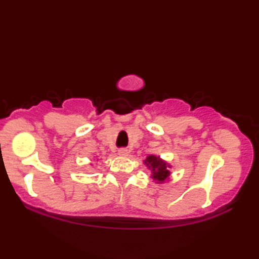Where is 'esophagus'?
<instances>
[{
  "label": "esophagus",
  "mask_w": 259,
  "mask_h": 259,
  "mask_svg": "<svg viewBox=\"0 0 259 259\" xmlns=\"http://www.w3.org/2000/svg\"><path fill=\"white\" fill-rule=\"evenodd\" d=\"M128 154H129V152H128V150H126V148H121V150H119V155L128 156Z\"/></svg>",
  "instance_id": "esophagus-1"
}]
</instances>
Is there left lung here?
Returning <instances> with one entry per match:
<instances>
[{"label":"left lung","mask_w":259,"mask_h":259,"mask_svg":"<svg viewBox=\"0 0 259 259\" xmlns=\"http://www.w3.org/2000/svg\"><path fill=\"white\" fill-rule=\"evenodd\" d=\"M144 164L151 171V178L155 182V184H163L170 179V168L171 164L168 163L165 160L161 159L156 155H148L144 160Z\"/></svg>","instance_id":"left-lung-1"}]
</instances>
